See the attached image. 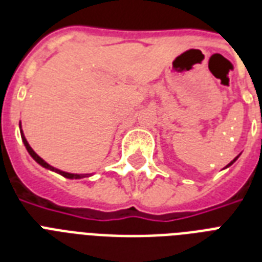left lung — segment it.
I'll return each instance as SVG.
<instances>
[{
  "label": "left lung",
  "instance_id": "obj_1",
  "mask_svg": "<svg viewBox=\"0 0 262 262\" xmlns=\"http://www.w3.org/2000/svg\"><path fill=\"white\" fill-rule=\"evenodd\" d=\"M238 158H239V156H236L235 159L232 160V162H230V163H228V164H227V166H226V167H230V166H231V164H232V163H234V162H235V160H236V159H238Z\"/></svg>",
  "mask_w": 262,
  "mask_h": 262
}]
</instances>
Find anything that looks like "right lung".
<instances>
[{"label": "right lung", "mask_w": 262, "mask_h": 262, "mask_svg": "<svg viewBox=\"0 0 262 262\" xmlns=\"http://www.w3.org/2000/svg\"><path fill=\"white\" fill-rule=\"evenodd\" d=\"M18 126H20V135H21V140L23 143H24V145H26L27 151H28V154L31 155V158L36 162V163H39L42 167L47 168V170H51V171H55L58 172V174H61L62 177H65V178H69V179H81V178H85V177H90V174H72V172H67V171H62V170H58V168L53 167V166H50V164L47 163V162H45V160L40 158V156L36 154V152L31 148V145L28 144V141H27L26 136H24V133H23V129H21V122L18 123Z\"/></svg>", "instance_id": "1"}]
</instances>
